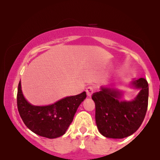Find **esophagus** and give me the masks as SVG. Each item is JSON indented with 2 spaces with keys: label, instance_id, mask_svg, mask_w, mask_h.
<instances>
[{
  "label": "esophagus",
  "instance_id": "1",
  "mask_svg": "<svg viewBox=\"0 0 160 160\" xmlns=\"http://www.w3.org/2000/svg\"><path fill=\"white\" fill-rule=\"evenodd\" d=\"M86 94H87V96L91 97V95H92L93 92H94V87L92 86H88V87L86 89Z\"/></svg>",
  "mask_w": 160,
  "mask_h": 160
}]
</instances>
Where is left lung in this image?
<instances>
[{"mask_svg": "<svg viewBox=\"0 0 160 160\" xmlns=\"http://www.w3.org/2000/svg\"><path fill=\"white\" fill-rule=\"evenodd\" d=\"M132 85L141 91L131 102H121L120 92L105 87L92 95L95 104L96 125L104 137L124 138L135 132L144 121L148 106V82L140 78Z\"/></svg>", "mask_w": 160, "mask_h": 160, "instance_id": "1", "label": "left lung"}]
</instances>
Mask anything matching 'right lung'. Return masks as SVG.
I'll return each instance as SVG.
<instances>
[{
	"label": "right lung",
	"mask_w": 160,
	"mask_h": 160,
	"mask_svg": "<svg viewBox=\"0 0 160 160\" xmlns=\"http://www.w3.org/2000/svg\"><path fill=\"white\" fill-rule=\"evenodd\" d=\"M86 98V92H83L62 98L51 105L34 106L24 98L19 82L17 108L22 120L31 131L40 136L56 138L65 133L79 105Z\"/></svg>",
	"instance_id": "obj_1"
}]
</instances>
